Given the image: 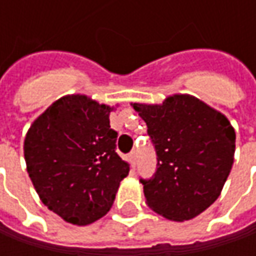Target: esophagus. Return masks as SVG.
Here are the masks:
<instances>
[{
  "instance_id": "34e87169",
  "label": "esophagus",
  "mask_w": 256,
  "mask_h": 256,
  "mask_svg": "<svg viewBox=\"0 0 256 256\" xmlns=\"http://www.w3.org/2000/svg\"><path fill=\"white\" fill-rule=\"evenodd\" d=\"M128 158H130V164H131V168H135V164H136V152L132 151V152L128 155Z\"/></svg>"
}]
</instances>
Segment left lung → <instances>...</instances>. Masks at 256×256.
<instances>
[{
  "instance_id": "obj_1",
  "label": "left lung",
  "mask_w": 256,
  "mask_h": 256,
  "mask_svg": "<svg viewBox=\"0 0 256 256\" xmlns=\"http://www.w3.org/2000/svg\"><path fill=\"white\" fill-rule=\"evenodd\" d=\"M146 122L156 171L141 180L146 205L171 221H190L221 195L235 154L228 118L201 100L175 94L162 104H131Z\"/></svg>"
}]
</instances>
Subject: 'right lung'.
Instances as JSON below:
<instances>
[{
  "label": "right lung",
  "instance_id": "add662e5",
  "mask_svg": "<svg viewBox=\"0 0 256 256\" xmlns=\"http://www.w3.org/2000/svg\"><path fill=\"white\" fill-rule=\"evenodd\" d=\"M112 110L86 95H65L25 135L26 171L35 191L50 211L72 225L102 218L130 172V164L115 152Z\"/></svg>",
  "mask_w": 256,
  "mask_h": 256
}]
</instances>
